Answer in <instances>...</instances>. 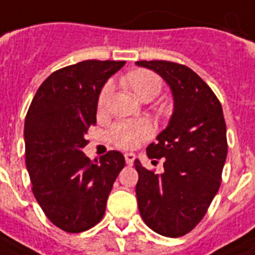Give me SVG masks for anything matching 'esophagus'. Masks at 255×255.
<instances>
[{"mask_svg": "<svg viewBox=\"0 0 255 255\" xmlns=\"http://www.w3.org/2000/svg\"><path fill=\"white\" fill-rule=\"evenodd\" d=\"M124 157H126V161H127L128 165H132L133 160H135V154L133 153H126Z\"/></svg>", "mask_w": 255, "mask_h": 255, "instance_id": "esophagus-1", "label": "esophagus"}]
</instances>
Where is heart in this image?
<instances>
[{"label": "heart", "instance_id": "1", "mask_svg": "<svg viewBox=\"0 0 255 255\" xmlns=\"http://www.w3.org/2000/svg\"><path fill=\"white\" fill-rule=\"evenodd\" d=\"M129 88L135 92V95L139 99H153L157 97L163 87V81L156 73L149 70H135L128 74L126 78ZM112 94V84L103 85L98 97V109L105 110L109 102ZM152 126L147 122H120L116 123L109 131V139L120 149H133L139 145L142 140H146L152 136Z\"/></svg>", "mask_w": 255, "mask_h": 255}]
</instances>
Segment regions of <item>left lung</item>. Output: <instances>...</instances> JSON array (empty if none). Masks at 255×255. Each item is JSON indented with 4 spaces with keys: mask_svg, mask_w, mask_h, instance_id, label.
I'll use <instances>...</instances> for the list:
<instances>
[{
    "mask_svg": "<svg viewBox=\"0 0 255 255\" xmlns=\"http://www.w3.org/2000/svg\"><path fill=\"white\" fill-rule=\"evenodd\" d=\"M136 65L160 74L174 97L168 126L146 149L149 158H164V172L146 170L135 160L138 208L152 231L179 238L203 220L220 189L228 154L227 124L218 98L188 66L167 60Z\"/></svg>",
    "mask_w": 255,
    "mask_h": 255,
    "instance_id": "8db88e82",
    "label": "left lung"
}]
</instances>
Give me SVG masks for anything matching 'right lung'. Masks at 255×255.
Here are the masks:
<instances>
[{
	"instance_id": "1",
	"label": "right lung",
	"mask_w": 255,
	"mask_h": 255,
	"mask_svg": "<svg viewBox=\"0 0 255 255\" xmlns=\"http://www.w3.org/2000/svg\"><path fill=\"white\" fill-rule=\"evenodd\" d=\"M126 62L84 60L53 72L40 85L26 115V165L31 189L48 220L69 233L103 218L116 178L126 165L110 150L91 161L84 135L97 123L98 97Z\"/></svg>"
}]
</instances>
